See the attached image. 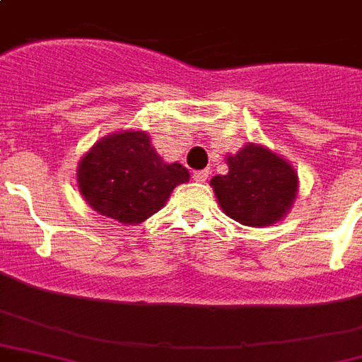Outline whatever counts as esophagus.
I'll list each match as a JSON object with an SVG mask.
<instances>
[{"mask_svg": "<svg viewBox=\"0 0 362 362\" xmlns=\"http://www.w3.org/2000/svg\"><path fill=\"white\" fill-rule=\"evenodd\" d=\"M193 180L197 182V184H204V182L209 180V170H195L193 173Z\"/></svg>", "mask_w": 362, "mask_h": 362, "instance_id": "1", "label": "esophagus"}]
</instances>
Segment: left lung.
I'll use <instances>...</instances> for the list:
<instances>
[{
  "label": "left lung",
  "instance_id": "1",
  "mask_svg": "<svg viewBox=\"0 0 362 362\" xmlns=\"http://www.w3.org/2000/svg\"><path fill=\"white\" fill-rule=\"evenodd\" d=\"M226 159L229 173L210 180L221 210L247 227H269L284 220L298 193L295 167L257 142H247Z\"/></svg>",
  "mask_w": 362,
  "mask_h": 362
}]
</instances>
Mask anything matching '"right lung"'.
<instances>
[{
	"instance_id": "add662e5",
	"label": "right lung",
	"mask_w": 362,
	"mask_h": 362,
	"mask_svg": "<svg viewBox=\"0 0 362 362\" xmlns=\"http://www.w3.org/2000/svg\"><path fill=\"white\" fill-rule=\"evenodd\" d=\"M189 182V170L167 163L146 131L125 129L99 139L76 167L78 192L98 214L135 226L169 201L176 186Z\"/></svg>"
}]
</instances>
